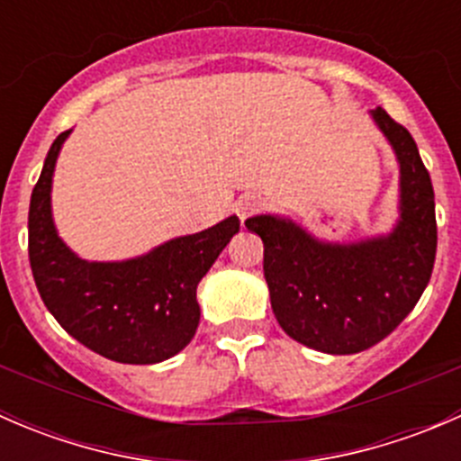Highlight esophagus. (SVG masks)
Returning a JSON list of instances; mask_svg holds the SVG:
<instances>
[{
  "label": "esophagus",
  "instance_id": "34e87169",
  "mask_svg": "<svg viewBox=\"0 0 461 461\" xmlns=\"http://www.w3.org/2000/svg\"><path fill=\"white\" fill-rule=\"evenodd\" d=\"M265 201L258 196V194H243V196L236 201V213H239L240 218H248L252 216V213H257L263 209Z\"/></svg>",
  "mask_w": 461,
  "mask_h": 461
}]
</instances>
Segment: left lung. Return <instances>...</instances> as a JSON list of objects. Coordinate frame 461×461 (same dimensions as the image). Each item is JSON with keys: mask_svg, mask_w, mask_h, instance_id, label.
Returning <instances> with one entry per match:
<instances>
[{"mask_svg": "<svg viewBox=\"0 0 461 461\" xmlns=\"http://www.w3.org/2000/svg\"><path fill=\"white\" fill-rule=\"evenodd\" d=\"M402 167V221L385 239L323 245L274 216L245 227L263 239L274 317L294 341L328 355H355L388 337L430 281L437 254L435 192L415 140L384 109L373 111Z\"/></svg>", "mask_w": 461, "mask_h": 461, "instance_id": "1", "label": "left lung"}]
</instances>
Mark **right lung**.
I'll use <instances>...</instances> for the list:
<instances>
[{
  "mask_svg": "<svg viewBox=\"0 0 461 461\" xmlns=\"http://www.w3.org/2000/svg\"><path fill=\"white\" fill-rule=\"evenodd\" d=\"M68 133L55 138L31 194L29 260L41 301L73 339L106 359L140 366L169 359L196 334V287L240 221L230 216L124 263L77 258L50 221V176Z\"/></svg>",
  "mask_w": 461,
  "mask_h": 461,
  "instance_id": "add662e5",
  "label": "right lung"
}]
</instances>
